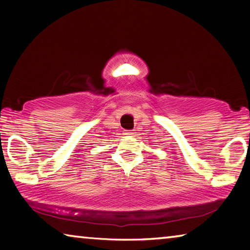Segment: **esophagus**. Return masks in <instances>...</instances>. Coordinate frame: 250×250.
Returning a JSON list of instances; mask_svg holds the SVG:
<instances>
[{"mask_svg": "<svg viewBox=\"0 0 250 250\" xmlns=\"http://www.w3.org/2000/svg\"><path fill=\"white\" fill-rule=\"evenodd\" d=\"M124 134L125 135V137H132V135L134 134L133 132H132V131H125V132H124Z\"/></svg>", "mask_w": 250, "mask_h": 250, "instance_id": "obj_1", "label": "esophagus"}]
</instances>
